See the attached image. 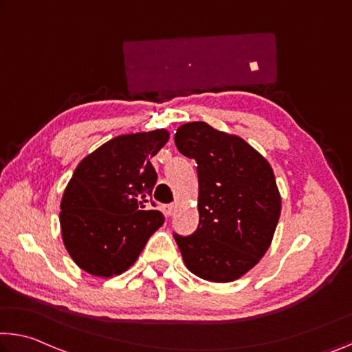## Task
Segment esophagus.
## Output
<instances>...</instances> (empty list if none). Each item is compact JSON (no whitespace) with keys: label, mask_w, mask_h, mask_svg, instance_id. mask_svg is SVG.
I'll list each match as a JSON object with an SVG mask.
<instances>
[{"label":"esophagus","mask_w":352,"mask_h":352,"mask_svg":"<svg viewBox=\"0 0 352 352\" xmlns=\"http://www.w3.org/2000/svg\"><path fill=\"white\" fill-rule=\"evenodd\" d=\"M163 208H164V211H166V214H172V213H174V210H175V205L174 204H170V205H164L163 206Z\"/></svg>","instance_id":"1"}]
</instances>
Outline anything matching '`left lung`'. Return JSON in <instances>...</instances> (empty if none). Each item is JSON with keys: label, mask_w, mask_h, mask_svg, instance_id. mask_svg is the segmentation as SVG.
<instances>
[{"label": "left lung", "mask_w": 352, "mask_h": 352, "mask_svg": "<svg viewBox=\"0 0 352 352\" xmlns=\"http://www.w3.org/2000/svg\"><path fill=\"white\" fill-rule=\"evenodd\" d=\"M178 152L194 158L199 226L174 233L183 261L210 282H233L258 263L280 216V194L270 163L244 139L189 122L175 133Z\"/></svg>", "instance_id": "left-lung-1"}]
</instances>
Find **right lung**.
<instances>
[{
	"mask_svg": "<svg viewBox=\"0 0 352 352\" xmlns=\"http://www.w3.org/2000/svg\"><path fill=\"white\" fill-rule=\"evenodd\" d=\"M167 139L166 130L117 136L76 166L59 221L65 249L89 274H122L163 226V213L146 204L158 178L150 160Z\"/></svg>",
	"mask_w": 352,
	"mask_h": 352,
	"instance_id": "right-lung-1",
	"label": "right lung"
}]
</instances>
